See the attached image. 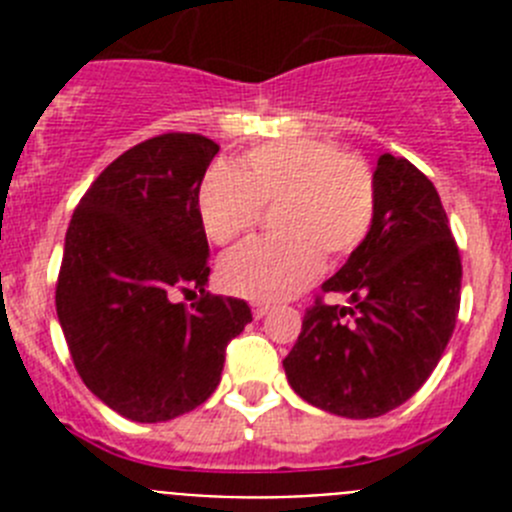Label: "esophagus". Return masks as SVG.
<instances>
[{"label":"esophagus","mask_w":512,"mask_h":512,"mask_svg":"<svg viewBox=\"0 0 512 512\" xmlns=\"http://www.w3.org/2000/svg\"><path fill=\"white\" fill-rule=\"evenodd\" d=\"M271 312V307L269 305H264V302H256V305H253V318H266V315H269Z\"/></svg>","instance_id":"obj_1"}]
</instances>
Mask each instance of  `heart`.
Segmentation results:
<instances>
[{
	"instance_id": "obj_1",
	"label": "heart",
	"mask_w": 512,
	"mask_h": 512,
	"mask_svg": "<svg viewBox=\"0 0 512 512\" xmlns=\"http://www.w3.org/2000/svg\"><path fill=\"white\" fill-rule=\"evenodd\" d=\"M277 238H253L220 261L233 295L277 302L318 277L323 259H346L374 225L377 179L364 158L336 143L289 138L253 148L241 169L215 164L202 179L200 220L212 243H230L277 205Z\"/></svg>"
}]
</instances>
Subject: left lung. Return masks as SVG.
<instances>
[{
  "label": "left lung",
  "instance_id": "8db88e82",
  "mask_svg": "<svg viewBox=\"0 0 512 512\" xmlns=\"http://www.w3.org/2000/svg\"><path fill=\"white\" fill-rule=\"evenodd\" d=\"M366 241L323 282L348 300L305 312L284 374L305 402L341 418H379L431 377L454 333L459 248L441 197L408 158L379 156Z\"/></svg>",
  "mask_w": 512,
  "mask_h": 512
}]
</instances>
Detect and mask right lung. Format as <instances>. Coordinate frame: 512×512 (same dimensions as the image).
Returning a JSON list of instances; mask_svg holds the SVG:
<instances>
[{
  "label": "right lung",
  "mask_w": 512,
  "mask_h": 512,
  "mask_svg": "<svg viewBox=\"0 0 512 512\" xmlns=\"http://www.w3.org/2000/svg\"><path fill=\"white\" fill-rule=\"evenodd\" d=\"M217 143L166 133L138 143L94 179L74 210L56 312L76 372L135 423H164L220 384L225 346L251 307L205 292L210 246L200 187ZM203 300L189 311L179 294Z\"/></svg>",
  "instance_id": "obj_1"
}]
</instances>
